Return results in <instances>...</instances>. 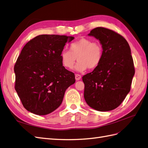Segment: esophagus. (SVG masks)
I'll use <instances>...</instances> for the list:
<instances>
[{"instance_id":"34e87169","label":"esophagus","mask_w":148,"mask_h":148,"mask_svg":"<svg viewBox=\"0 0 148 148\" xmlns=\"http://www.w3.org/2000/svg\"><path fill=\"white\" fill-rule=\"evenodd\" d=\"M75 79L76 80H79L81 79V75L79 74H75Z\"/></svg>"}]
</instances>
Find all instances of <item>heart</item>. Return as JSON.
Listing matches in <instances>:
<instances>
[{
  "instance_id": "1",
  "label": "heart",
  "mask_w": 148,
  "mask_h": 148,
  "mask_svg": "<svg viewBox=\"0 0 148 148\" xmlns=\"http://www.w3.org/2000/svg\"><path fill=\"white\" fill-rule=\"evenodd\" d=\"M102 57L101 44L86 38H82L70 44L69 51L64 50L60 53L62 64L67 69L73 68L77 58L78 62L75 69L78 71H85L88 68L91 70L97 68Z\"/></svg>"
}]
</instances>
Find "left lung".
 Wrapping results in <instances>:
<instances>
[{"label": "left lung", "mask_w": 148, "mask_h": 148, "mask_svg": "<svg viewBox=\"0 0 148 148\" xmlns=\"http://www.w3.org/2000/svg\"><path fill=\"white\" fill-rule=\"evenodd\" d=\"M88 36L99 40L103 49L100 65L82 77L84 97L91 108L101 112L115 109L130 91L135 68L127 40L115 31L102 27Z\"/></svg>", "instance_id": "8db88e82"}]
</instances>
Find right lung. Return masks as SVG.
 Masks as SVG:
<instances>
[{
	"label": "right lung",
	"mask_w": 148,
	"mask_h": 148,
	"mask_svg": "<svg viewBox=\"0 0 148 148\" xmlns=\"http://www.w3.org/2000/svg\"><path fill=\"white\" fill-rule=\"evenodd\" d=\"M72 36L42 34L26 44L14 66L15 90L23 107L44 115L62 104L66 89L75 82V75L62 65L60 53Z\"/></svg>",
	"instance_id": "1"
}]
</instances>
